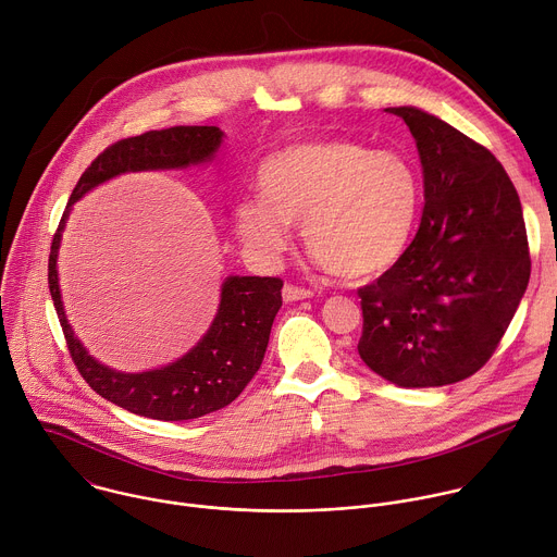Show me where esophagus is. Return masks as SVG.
Returning <instances> with one entry per match:
<instances>
[{"label":"esophagus","instance_id":"34e87169","mask_svg":"<svg viewBox=\"0 0 557 557\" xmlns=\"http://www.w3.org/2000/svg\"><path fill=\"white\" fill-rule=\"evenodd\" d=\"M311 296H313V292L302 289V287H296V285H285V287H283V300H285V302L307 300V298H311Z\"/></svg>","mask_w":557,"mask_h":557}]
</instances>
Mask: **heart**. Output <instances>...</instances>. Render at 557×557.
I'll return each instance as SVG.
<instances>
[{
	"mask_svg": "<svg viewBox=\"0 0 557 557\" xmlns=\"http://www.w3.org/2000/svg\"><path fill=\"white\" fill-rule=\"evenodd\" d=\"M261 197L235 208L242 239L274 261L302 226L315 261L345 278H371L406 252L421 208V173L397 149L322 138L289 145L270 156L257 175Z\"/></svg>",
	"mask_w": 557,
	"mask_h": 557,
	"instance_id": "obj_1",
	"label": "heart"
}]
</instances>
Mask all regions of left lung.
<instances>
[{
  "label": "left lung",
  "mask_w": 557,
  "mask_h": 557,
  "mask_svg": "<svg viewBox=\"0 0 557 557\" xmlns=\"http://www.w3.org/2000/svg\"><path fill=\"white\" fill-rule=\"evenodd\" d=\"M417 145L423 214L404 257L362 287V362L401 388L446 386L494 354L531 259L520 197L500 162L428 111L386 107Z\"/></svg>",
  "instance_id": "8db88e82"
}]
</instances>
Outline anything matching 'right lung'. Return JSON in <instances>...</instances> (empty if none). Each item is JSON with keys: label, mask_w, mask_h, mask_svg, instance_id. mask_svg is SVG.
I'll list each match as a JSON object with an SVG mask.
<instances>
[{"label": "right lung", "mask_w": 557, "mask_h": 557, "mask_svg": "<svg viewBox=\"0 0 557 557\" xmlns=\"http://www.w3.org/2000/svg\"><path fill=\"white\" fill-rule=\"evenodd\" d=\"M226 134L219 127L177 125L121 140L104 149L74 186L52 242L48 283L72 360L83 380L107 401L160 421H188L226 408L259 371L272 322L283 305L281 278L226 276L219 307L199 343L158 369L116 371L98 362L76 338L59 287V248L72 206L96 186L125 173L186 171L214 162Z\"/></svg>", "instance_id": "1"}]
</instances>
